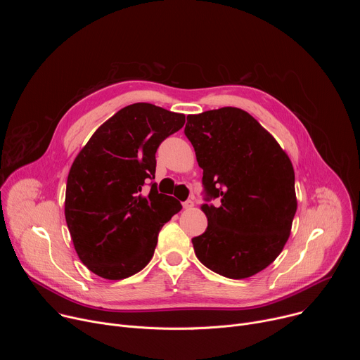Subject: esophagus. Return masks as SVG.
<instances>
[{
    "label": "esophagus",
    "instance_id": "obj_1",
    "mask_svg": "<svg viewBox=\"0 0 360 360\" xmlns=\"http://www.w3.org/2000/svg\"><path fill=\"white\" fill-rule=\"evenodd\" d=\"M182 207L185 208V210H191L192 207H193V200H191V199H188V200H185L184 203H182Z\"/></svg>",
    "mask_w": 360,
    "mask_h": 360
}]
</instances>
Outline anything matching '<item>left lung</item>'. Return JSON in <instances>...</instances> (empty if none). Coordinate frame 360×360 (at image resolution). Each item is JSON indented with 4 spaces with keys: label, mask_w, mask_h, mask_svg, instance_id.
<instances>
[{
    "label": "left lung",
    "mask_w": 360,
    "mask_h": 360,
    "mask_svg": "<svg viewBox=\"0 0 360 360\" xmlns=\"http://www.w3.org/2000/svg\"><path fill=\"white\" fill-rule=\"evenodd\" d=\"M185 135L203 169L208 228L192 239L208 269L245 279L282 252L296 212L295 172L276 139L246 111L225 107L188 115Z\"/></svg>",
    "instance_id": "8db88e82"
}]
</instances>
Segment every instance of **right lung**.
<instances>
[{
	"mask_svg": "<svg viewBox=\"0 0 360 360\" xmlns=\"http://www.w3.org/2000/svg\"><path fill=\"white\" fill-rule=\"evenodd\" d=\"M185 115L138 102L102 124L70 169L65 219L81 262L95 275L120 281L152 259L161 228L182 210L158 193L155 178L161 142L179 131Z\"/></svg>",
	"mask_w": 360,
	"mask_h": 360,
	"instance_id": "right-lung-1",
	"label": "right lung"
}]
</instances>
